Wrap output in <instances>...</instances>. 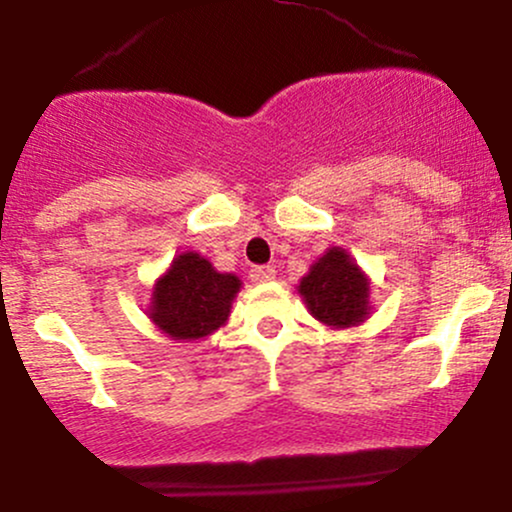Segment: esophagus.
<instances>
[{
	"label": "esophagus",
	"mask_w": 512,
	"mask_h": 512,
	"mask_svg": "<svg viewBox=\"0 0 512 512\" xmlns=\"http://www.w3.org/2000/svg\"><path fill=\"white\" fill-rule=\"evenodd\" d=\"M276 274V269L272 264H257V267L250 269V279L252 281H272Z\"/></svg>",
	"instance_id": "esophagus-1"
}]
</instances>
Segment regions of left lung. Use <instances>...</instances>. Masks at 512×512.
Returning <instances> with one entry per match:
<instances>
[{
	"label": "left lung",
	"instance_id": "obj_1",
	"mask_svg": "<svg viewBox=\"0 0 512 512\" xmlns=\"http://www.w3.org/2000/svg\"><path fill=\"white\" fill-rule=\"evenodd\" d=\"M317 320L332 327H351L368 313V281L344 250L322 255L298 286Z\"/></svg>",
	"mask_w": 512,
	"mask_h": 512
}]
</instances>
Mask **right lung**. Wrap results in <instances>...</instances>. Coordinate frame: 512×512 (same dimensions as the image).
<instances>
[{
  "mask_svg": "<svg viewBox=\"0 0 512 512\" xmlns=\"http://www.w3.org/2000/svg\"><path fill=\"white\" fill-rule=\"evenodd\" d=\"M238 289V276L219 274L197 252H185L156 284L151 317L175 339L207 337L226 322Z\"/></svg>",
  "mask_w": 512,
  "mask_h": 512,
  "instance_id": "right-lung-1",
  "label": "right lung"
}]
</instances>
